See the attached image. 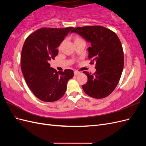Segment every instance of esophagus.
Masks as SVG:
<instances>
[{"label":"esophagus","mask_w":146,"mask_h":146,"mask_svg":"<svg viewBox=\"0 0 146 146\" xmlns=\"http://www.w3.org/2000/svg\"><path fill=\"white\" fill-rule=\"evenodd\" d=\"M80 74V72H79V71H78V70H74V75L75 76H77V75H78V74Z\"/></svg>","instance_id":"obj_1"}]
</instances>
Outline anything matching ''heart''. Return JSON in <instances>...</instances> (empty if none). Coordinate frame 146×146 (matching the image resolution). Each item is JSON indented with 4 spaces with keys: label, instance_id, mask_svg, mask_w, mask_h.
Wrapping results in <instances>:
<instances>
[{
    "label": "heart",
    "instance_id": "obj_1",
    "mask_svg": "<svg viewBox=\"0 0 146 146\" xmlns=\"http://www.w3.org/2000/svg\"><path fill=\"white\" fill-rule=\"evenodd\" d=\"M80 39H82L80 38H79V37H78V36H76V37L74 38V42L80 40Z\"/></svg>",
    "mask_w": 146,
    "mask_h": 146
}]
</instances>
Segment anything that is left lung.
Listing matches in <instances>:
<instances>
[{
	"label": "left lung",
	"instance_id": "obj_1",
	"mask_svg": "<svg viewBox=\"0 0 146 146\" xmlns=\"http://www.w3.org/2000/svg\"><path fill=\"white\" fill-rule=\"evenodd\" d=\"M80 35L91 43L88 48L91 64H96V72L84 71L88 81L82 86L85 93L95 99H103L115 89L121 76L124 63L120 39L112 30L103 26H85L71 32Z\"/></svg>",
	"mask_w": 146,
	"mask_h": 146
}]
</instances>
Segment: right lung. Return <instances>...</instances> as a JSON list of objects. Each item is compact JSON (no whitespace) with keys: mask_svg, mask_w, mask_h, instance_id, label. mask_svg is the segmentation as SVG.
<instances>
[{"mask_svg":"<svg viewBox=\"0 0 146 146\" xmlns=\"http://www.w3.org/2000/svg\"><path fill=\"white\" fill-rule=\"evenodd\" d=\"M72 29L41 28L30 34L24 42L22 72L30 90L42 101L52 102L62 98L68 80L74 76L72 70L57 72L49 64L58 55L57 47Z\"/></svg>","mask_w":146,"mask_h":146,"instance_id":"1","label":"right lung"}]
</instances>
